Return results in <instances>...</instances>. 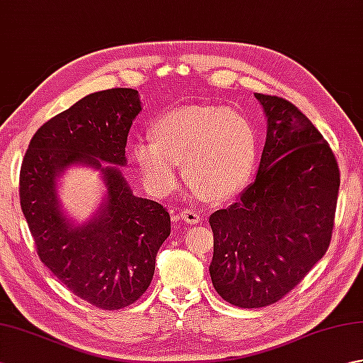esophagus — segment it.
Wrapping results in <instances>:
<instances>
[{"label":"esophagus","mask_w":363,"mask_h":363,"mask_svg":"<svg viewBox=\"0 0 363 363\" xmlns=\"http://www.w3.org/2000/svg\"><path fill=\"white\" fill-rule=\"evenodd\" d=\"M181 220L184 223H189V225H196V223H199L203 218L198 212L191 211V209H186V211L181 212Z\"/></svg>","instance_id":"34e87169"}]
</instances>
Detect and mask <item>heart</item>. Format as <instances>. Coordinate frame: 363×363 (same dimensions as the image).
Returning a JSON list of instances; mask_svg holds the SVG:
<instances>
[{"label": "heart", "instance_id": "b5f03b06", "mask_svg": "<svg viewBox=\"0 0 363 363\" xmlns=\"http://www.w3.org/2000/svg\"><path fill=\"white\" fill-rule=\"evenodd\" d=\"M151 138L130 148L145 189L167 196L176 186L177 164L184 179L209 201L237 195L256 167V128L243 113L213 106L168 111L151 125Z\"/></svg>", "mask_w": 363, "mask_h": 363}]
</instances>
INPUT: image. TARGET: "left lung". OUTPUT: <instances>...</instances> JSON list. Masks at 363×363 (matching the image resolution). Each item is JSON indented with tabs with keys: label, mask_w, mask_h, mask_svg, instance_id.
I'll return each instance as SVG.
<instances>
[{
	"label": "left lung",
	"mask_w": 363,
	"mask_h": 363,
	"mask_svg": "<svg viewBox=\"0 0 363 363\" xmlns=\"http://www.w3.org/2000/svg\"><path fill=\"white\" fill-rule=\"evenodd\" d=\"M267 117L256 179L209 218V272L229 304H274L325 256L333 237L340 172L320 130L296 106L254 94Z\"/></svg>",
	"instance_id": "8db88e82"
}]
</instances>
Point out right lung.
<instances>
[{
	"label": "right lung",
	"instance_id": "right-lung-1",
	"mask_svg": "<svg viewBox=\"0 0 363 363\" xmlns=\"http://www.w3.org/2000/svg\"><path fill=\"white\" fill-rule=\"evenodd\" d=\"M140 111L134 89L84 96L38 128L20 169V204L38 257L76 296L104 311L143 295L172 230L165 207L135 196L116 167L126 165L128 134ZM72 164L98 169L108 189L82 225L66 218L57 199V177Z\"/></svg>",
	"mask_w": 363,
	"mask_h": 363
}]
</instances>
